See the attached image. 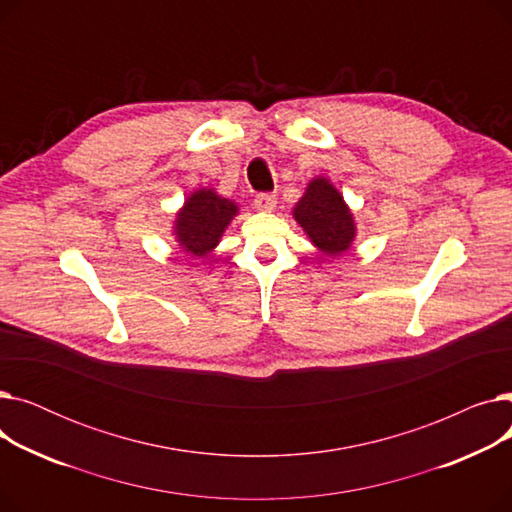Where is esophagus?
Returning a JSON list of instances; mask_svg holds the SVG:
<instances>
[{
  "label": "esophagus",
  "mask_w": 512,
  "mask_h": 512,
  "mask_svg": "<svg viewBox=\"0 0 512 512\" xmlns=\"http://www.w3.org/2000/svg\"><path fill=\"white\" fill-rule=\"evenodd\" d=\"M276 203H278V199H276V195H272V193H261V195L255 197V207H257L259 211H274V209H276Z\"/></svg>",
  "instance_id": "1"
}]
</instances>
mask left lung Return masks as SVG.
Wrapping results in <instances>:
<instances>
[{
  "label": "left lung",
  "mask_w": 512,
  "mask_h": 512,
  "mask_svg": "<svg viewBox=\"0 0 512 512\" xmlns=\"http://www.w3.org/2000/svg\"><path fill=\"white\" fill-rule=\"evenodd\" d=\"M292 218L311 245L328 257L344 255L357 238L355 213L326 176L309 180L303 197L292 207Z\"/></svg>",
  "instance_id": "left-lung-1"
}]
</instances>
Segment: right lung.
I'll return each instance as SVG.
<instances>
[{
	"instance_id": "right-lung-1",
	"label": "right lung",
	"mask_w": 512,
	"mask_h": 512,
	"mask_svg": "<svg viewBox=\"0 0 512 512\" xmlns=\"http://www.w3.org/2000/svg\"><path fill=\"white\" fill-rule=\"evenodd\" d=\"M238 215L236 201L218 195L211 186H201L188 195L174 213L172 236L176 247L193 259H205Z\"/></svg>"
}]
</instances>
